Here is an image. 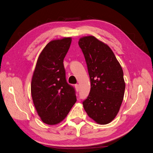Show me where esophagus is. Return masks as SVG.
Masks as SVG:
<instances>
[{"mask_svg":"<svg viewBox=\"0 0 153 153\" xmlns=\"http://www.w3.org/2000/svg\"><path fill=\"white\" fill-rule=\"evenodd\" d=\"M75 89H76V91L77 92H78V91H79V90H80V88H79V85H78V84H75Z\"/></svg>","mask_w":153,"mask_h":153,"instance_id":"34e87169","label":"esophagus"}]
</instances>
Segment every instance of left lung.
<instances>
[{"label":"left lung","mask_w":153,"mask_h":153,"mask_svg":"<svg viewBox=\"0 0 153 153\" xmlns=\"http://www.w3.org/2000/svg\"><path fill=\"white\" fill-rule=\"evenodd\" d=\"M91 81L89 96L83 101L86 113L97 123L106 124L115 117L122 104L125 83L123 69L108 45L94 36L78 41Z\"/></svg>","instance_id":"1"}]
</instances>
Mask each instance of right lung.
Masks as SVG:
<instances>
[{
    "instance_id": "obj_1",
    "label": "right lung",
    "mask_w": 153,
    "mask_h": 153,
    "mask_svg": "<svg viewBox=\"0 0 153 153\" xmlns=\"http://www.w3.org/2000/svg\"><path fill=\"white\" fill-rule=\"evenodd\" d=\"M71 43V38L50 41L36 63L31 94L37 112L45 124L61 122L76 101L75 89L67 83L63 64Z\"/></svg>"
}]
</instances>
